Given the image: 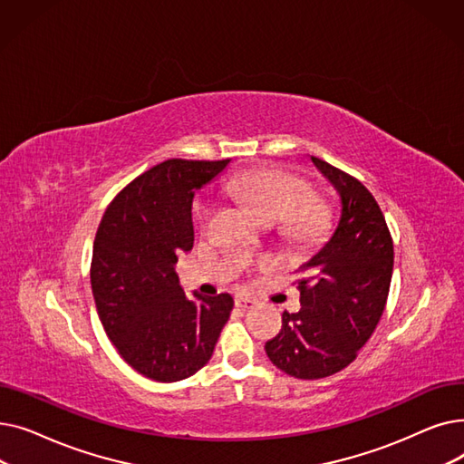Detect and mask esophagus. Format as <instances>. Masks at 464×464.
I'll return each instance as SVG.
<instances>
[{
  "mask_svg": "<svg viewBox=\"0 0 464 464\" xmlns=\"http://www.w3.org/2000/svg\"><path fill=\"white\" fill-rule=\"evenodd\" d=\"M235 306H238L240 310H250L256 306V303L248 297H235Z\"/></svg>",
  "mask_w": 464,
  "mask_h": 464,
  "instance_id": "obj_1",
  "label": "esophagus"
}]
</instances>
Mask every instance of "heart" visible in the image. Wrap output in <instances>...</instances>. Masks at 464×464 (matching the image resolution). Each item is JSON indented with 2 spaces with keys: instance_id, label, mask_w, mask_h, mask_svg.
I'll return each instance as SVG.
<instances>
[{
  "instance_id": "1",
  "label": "heart",
  "mask_w": 464,
  "mask_h": 464,
  "mask_svg": "<svg viewBox=\"0 0 464 464\" xmlns=\"http://www.w3.org/2000/svg\"><path fill=\"white\" fill-rule=\"evenodd\" d=\"M224 189L233 198L252 205L271 222L284 219L285 231L294 237H314L325 229L329 208L324 199L312 193L306 180L287 173L284 169H246L238 170L224 182ZM218 205L210 198L195 203V218L201 229H207Z\"/></svg>"
}]
</instances>
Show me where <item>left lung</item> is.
Wrapping results in <instances>:
<instances>
[{
  "mask_svg": "<svg viewBox=\"0 0 464 464\" xmlns=\"http://www.w3.org/2000/svg\"><path fill=\"white\" fill-rule=\"evenodd\" d=\"M312 161L338 189L343 214L327 245L299 269L301 310H284L280 333L265 344L280 371L301 380L327 378L355 361L383 314L395 257L374 195L344 170Z\"/></svg>",
  "mask_w": 464,
  "mask_h": 464,
  "instance_id": "1",
  "label": "left lung"
}]
</instances>
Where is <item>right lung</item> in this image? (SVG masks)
<instances>
[{
  "label": "right lung",
  "instance_id": "right-lung-1",
  "mask_svg": "<svg viewBox=\"0 0 464 464\" xmlns=\"http://www.w3.org/2000/svg\"><path fill=\"white\" fill-rule=\"evenodd\" d=\"M229 160H167L109 203L93 240L92 294L116 352L139 374L179 382L203 369L233 297L188 301L175 263L193 248V193Z\"/></svg>",
  "mask_w": 464,
  "mask_h": 464
}]
</instances>
